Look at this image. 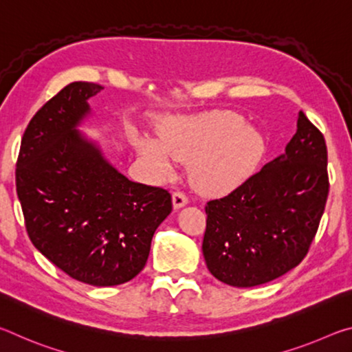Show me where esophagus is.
<instances>
[{
	"label": "esophagus",
	"instance_id": "obj_1",
	"mask_svg": "<svg viewBox=\"0 0 352 352\" xmlns=\"http://www.w3.org/2000/svg\"><path fill=\"white\" fill-rule=\"evenodd\" d=\"M172 204H174L175 210H178V208H182L188 204V195L182 192V190H175V192L172 194Z\"/></svg>",
	"mask_w": 352,
	"mask_h": 352
}]
</instances>
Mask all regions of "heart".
Returning <instances> with one entry per match:
<instances>
[{"label":"heart","instance_id":"b5f03b06","mask_svg":"<svg viewBox=\"0 0 352 352\" xmlns=\"http://www.w3.org/2000/svg\"><path fill=\"white\" fill-rule=\"evenodd\" d=\"M141 152L163 174L172 160L189 163L190 180L205 194L236 188L258 164L264 142L254 129L233 111H208L174 118L158 127V142L142 141Z\"/></svg>","mask_w":352,"mask_h":352}]
</instances>
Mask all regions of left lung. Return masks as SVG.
<instances>
[{
	"label": "left lung",
	"instance_id": "left-lung-1",
	"mask_svg": "<svg viewBox=\"0 0 352 352\" xmlns=\"http://www.w3.org/2000/svg\"><path fill=\"white\" fill-rule=\"evenodd\" d=\"M327 192L324 136L300 111L285 153L206 204L208 270L228 285L254 287L295 269L317 234Z\"/></svg>",
	"mask_w": 352,
	"mask_h": 352
}]
</instances>
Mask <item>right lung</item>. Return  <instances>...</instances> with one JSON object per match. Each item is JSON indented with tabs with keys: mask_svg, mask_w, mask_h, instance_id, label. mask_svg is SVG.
Returning <instances> with one entry per match:
<instances>
[{
	"mask_svg": "<svg viewBox=\"0 0 352 352\" xmlns=\"http://www.w3.org/2000/svg\"><path fill=\"white\" fill-rule=\"evenodd\" d=\"M102 87L73 82L28 124L16 194L34 247L68 276L118 285L144 269L155 230L172 211L168 189L135 183L77 132Z\"/></svg>",
	"mask_w": 352,
	"mask_h": 352,
	"instance_id": "1",
	"label": "right lung"
}]
</instances>
